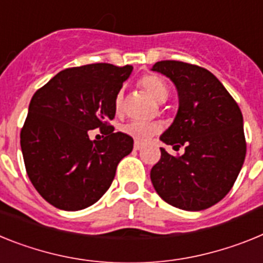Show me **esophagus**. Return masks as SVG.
Returning <instances> with one entry per match:
<instances>
[{
    "label": "esophagus",
    "mask_w": 263,
    "mask_h": 263,
    "mask_svg": "<svg viewBox=\"0 0 263 263\" xmlns=\"http://www.w3.org/2000/svg\"><path fill=\"white\" fill-rule=\"evenodd\" d=\"M143 148V143H140V141H135V144H134V149L135 151H139Z\"/></svg>",
    "instance_id": "34e87169"
}]
</instances>
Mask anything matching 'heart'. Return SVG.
Returning <instances> with one entry per match:
<instances>
[{
  "label": "heart",
  "instance_id": "b5f03b06",
  "mask_svg": "<svg viewBox=\"0 0 263 263\" xmlns=\"http://www.w3.org/2000/svg\"><path fill=\"white\" fill-rule=\"evenodd\" d=\"M140 84L143 86L145 91L149 93L151 97L154 98L157 102H165L168 98V87H166L165 82L159 78L157 75H145L141 78ZM123 103V93L119 91L115 97L114 107H115L116 112H120ZM122 131L135 139L136 141H147L148 139L152 138L154 135L159 134L161 131V125L155 122H140V120H132V122L125 123L122 127Z\"/></svg>",
  "mask_w": 263,
  "mask_h": 263
}]
</instances>
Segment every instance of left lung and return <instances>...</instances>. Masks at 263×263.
<instances>
[{
  "label": "left lung",
  "mask_w": 263,
  "mask_h": 263,
  "mask_svg": "<svg viewBox=\"0 0 263 263\" xmlns=\"http://www.w3.org/2000/svg\"><path fill=\"white\" fill-rule=\"evenodd\" d=\"M152 71L170 78L179 93V109L160 136L179 149L161 157L151 170L157 195L172 206L197 212L229 193L246 155L243 118L236 100L211 71L179 61H161Z\"/></svg>",
  "instance_id": "8db88e82"
}]
</instances>
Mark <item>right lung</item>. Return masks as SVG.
Instances as JSON below:
<instances>
[{
    "instance_id": "obj_1",
    "label": "right lung",
    "mask_w": 263,
    "mask_h": 263,
    "mask_svg": "<svg viewBox=\"0 0 263 263\" xmlns=\"http://www.w3.org/2000/svg\"><path fill=\"white\" fill-rule=\"evenodd\" d=\"M132 70L109 63L66 68L31 98L21 149L31 184L52 206L74 212L95 204L132 152L134 139L108 125ZM95 128L106 135L103 141L89 139Z\"/></svg>"
}]
</instances>
